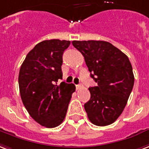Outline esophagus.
<instances>
[{"instance_id": "esophagus-1", "label": "esophagus", "mask_w": 149, "mask_h": 149, "mask_svg": "<svg viewBox=\"0 0 149 149\" xmlns=\"http://www.w3.org/2000/svg\"><path fill=\"white\" fill-rule=\"evenodd\" d=\"M82 88V85H80V84H77V85H76V88H77V90H79V89H80Z\"/></svg>"}]
</instances>
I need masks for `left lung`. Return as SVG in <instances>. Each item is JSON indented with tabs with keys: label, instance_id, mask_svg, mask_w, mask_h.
Listing matches in <instances>:
<instances>
[{
	"label": "left lung",
	"instance_id": "left-lung-1",
	"mask_svg": "<svg viewBox=\"0 0 149 149\" xmlns=\"http://www.w3.org/2000/svg\"><path fill=\"white\" fill-rule=\"evenodd\" d=\"M73 47L84 58L97 86L88 90L91 98L84 109L91 123L99 126L112 124L127 103L134 76L129 58L105 41H72Z\"/></svg>",
	"mask_w": 149,
	"mask_h": 149
}]
</instances>
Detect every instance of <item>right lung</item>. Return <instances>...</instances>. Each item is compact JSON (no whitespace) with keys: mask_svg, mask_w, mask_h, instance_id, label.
<instances>
[{"mask_svg":"<svg viewBox=\"0 0 149 149\" xmlns=\"http://www.w3.org/2000/svg\"><path fill=\"white\" fill-rule=\"evenodd\" d=\"M70 41L51 39L38 43L26 56L19 73L20 96L35 122L54 128L63 122L76 87L61 82L62 55Z\"/></svg>","mask_w":149,"mask_h":149,"instance_id":"obj_1","label":"right lung"}]
</instances>
